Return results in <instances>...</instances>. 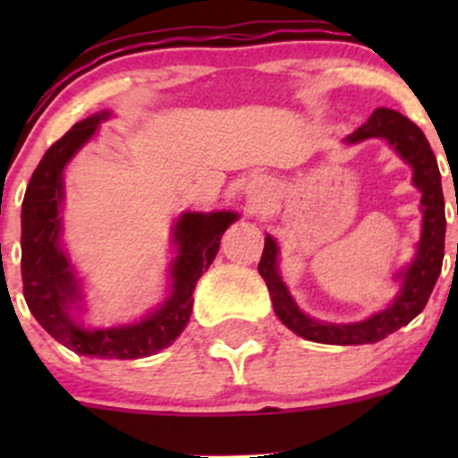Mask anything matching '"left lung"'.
<instances>
[{
    "instance_id": "1",
    "label": "left lung",
    "mask_w": 458,
    "mask_h": 458,
    "mask_svg": "<svg viewBox=\"0 0 458 458\" xmlns=\"http://www.w3.org/2000/svg\"><path fill=\"white\" fill-rule=\"evenodd\" d=\"M370 137H383L394 146V150L414 168V186L423 192L421 243H419V252L412 266L403 272V288L394 303L366 321L348 323V326L315 321L294 306L293 297L285 290L284 281L276 272V243L272 237H266L261 261H259V275L266 279L276 317L299 336L317 341V344L361 345L386 339L399 327L408 326L426 308L434 284L441 275L443 250H445V201H443L437 157H434L426 135L417 123L410 122L396 110L377 108L361 128L348 135L345 143H357L370 140Z\"/></svg>"
}]
</instances>
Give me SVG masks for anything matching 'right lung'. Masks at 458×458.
<instances>
[{
	"label": "right lung",
	"mask_w": 458,
	"mask_h": 458,
	"mask_svg": "<svg viewBox=\"0 0 458 458\" xmlns=\"http://www.w3.org/2000/svg\"><path fill=\"white\" fill-rule=\"evenodd\" d=\"M108 114H92L75 123L41 157L21 203V281L32 317L53 339L84 357L141 359L168 348L183 332L192 312V293L219 252L221 234L237 219L234 212H186L174 225L179 255L173 263V293L168 301L140 323L108 330H84L71 318L80 288L71 263L59 248L62 170L95 135Z\"/></svg>",
	"instance_id": "1"
}]
</instances>
